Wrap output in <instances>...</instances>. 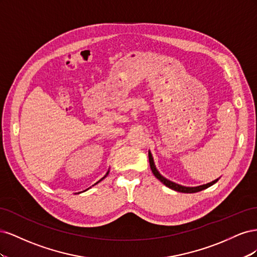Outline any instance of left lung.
Masks as SVG:
<instances>
[{
	"label": "left lung",
	"mask_w": 257,
	"mask_h": 257,
	"mask_svg": "<svg viewBox=\"0 0 257 257\" xmlns=\"http://www.w3.org/2000/svg\"><path fill=\"white\" fill-rule=\"evenodd\" d=\"M148 154H149L150 168H151V170H152L153 175H154L155 177H157L163 184H165V185L167 186V188L172 189V190H174V191L181 192V193H196V192H200V191H203V190L209 188V186L213 185V184L220 179V178H219V179H215V180H213V181H211V182H209V183H207V184L198 185V186H183V185H181V184H178V183H175V182H173V181L168 180V179H166L165 177H163V176L160 174L159 170L157 169V166H155V164H154V160H153L152 153H151L150 150H149V152H148Z\"/></svg>",
	"instance_id": "left-lung-1"
}]
</instances>
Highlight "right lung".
<instances>
[{
  "label": "right lung",
  "instance_id": "right-lung-1",
  "mask_svg": "<svg viewBox=\"0 0 257 257\" xmlns=\"http://www.w3.org/2000/svg\"><path fill=\"white\" fill-rule=\"evenodd\" d=\"M108 174H109V170H108V172H107V173H106V175H105V176H104V177H103V178H102V179H100V180H98V181H97V182H96V183H94V184H93V185H92V186H94V185H95V184H97V183H98V182H100V181H102V180H103V179H105V178H106V177H107V176H108ZM89 189H91V186H90V188H89ZM89 189H87V190H84V191H82V192H85V191H88V190H89ZM79 193H81V192H79ZM79 193H76V194H79Z\"/></svg>",
  "mask_w": 257,
  "mask_h": 257
}]
</instances>
